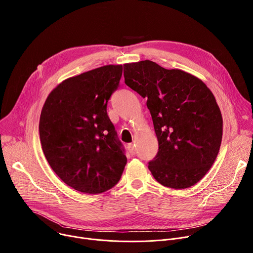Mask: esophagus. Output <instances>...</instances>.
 I'll return each instance as SVG.
<instances>
[{"label":"esophagus","mask_w":253,"mask_h":253,"mask_svg":"<svg viewBox=\"0 0 253 253\" xmlns=\"http://www.w3.org/2000/svg\"><path fill=\"white\" fill-rule=\"evenodd\" d=\"M127 148H128V151H129V153H130L131 155H135V154H136V149H135L133 144H128Z\"/></svg>","instance_id":"34e87169"}]
</instances>
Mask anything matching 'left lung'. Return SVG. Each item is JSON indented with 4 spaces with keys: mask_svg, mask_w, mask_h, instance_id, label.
<instances>
[{
    "mask_svg": "<svg viewBox=\"0 0 253 253\" xmlns=\"http://www.w3.org/2000/svg\"><path fill=\"white\" fill-rule=\"evenodd\" d=\"M125 83L147 98L158 153L149 162L163 186H193L211 168L222 140V115L210 89L179 69L145 60L124 64Z\"/></svg>",
    "mask_w": 253,
    "mask_h": 253,
    "instance_id": "obj_1",
    "label": "left lung"
}]
</instances>
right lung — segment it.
<instances>
[{"label":"right lung","instance_id":"right-lung-1","mask_svg":"<svg viewBox=\"0 0 253 253\" xmlns=\"http://www.w3.org/2000/svg\"><path fill=\"white\" fill-rule=\"evenodd\" d=\"M122 65H106L60 83L47 97L39 123L45 157L64 183L98 194L115 186L127 158L107 103Z\"/></svg>","mask_w":253,"mask_h":253}]
</instances>
